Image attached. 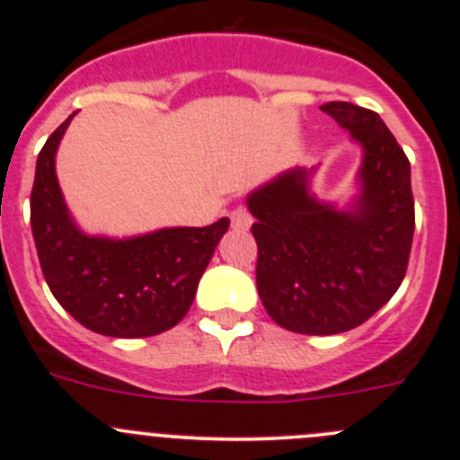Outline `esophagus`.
Instances as JSON below:
<instances>
[{
    "mask_svg": "<svg viewBox=\"0 0 460 460\" xmlns=\"http://www.w3.org/2000/svg\"><path fill=\"white\" fill-rule=\"evenodd\" d=\"M231 226H234L235 231H247L249 226H252V213L244 207H235L234 211H231Z\"/></svg>",
    "mask_w": 460,
    "mask_h": 460,
    "instance_id": "1",
    "label": "esophagus"
}]
</instances>
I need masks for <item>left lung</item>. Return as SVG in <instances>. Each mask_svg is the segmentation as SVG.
Segmentation results:
<instances>
[{
    "label": "left lung",
    "instance_id": "8db88e82",
    "mask_svg": "<svg viewBox=\"0 0 460 460\" xmlns=\"http://www.w3.org/2000/svg\"><path fill=\"white\" fill-rule=\"evenodd\" d=\"M320 109L365 148L354 207L318 202L305 169L278 175L247 200L260 300L280 327L307 336L372 318L401 287L414 238L410 160L380 115L351 102Z\"/></svg>",
    "mask_w": 460,
    "mask_h": 460
}]
</instances>
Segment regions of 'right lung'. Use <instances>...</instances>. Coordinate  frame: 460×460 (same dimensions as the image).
Masks as SVG:
<instances>
[{
  "label": "right lung",
  "instance_id": "obj_1",
  "mask_svg": "<svg viewBox=\"0 0 460 460\" xmlns=\"http://www.w3.org/2000/svg\"><path fill=\"white\" fill-rule=\"evenodd\" d=\"M71 118L55 128L37 155L31 226L41 273L58 303L91 332L113 338L155 336L187 316L229 217L131 240L84 235L68 216L55 175V151Z\"/></svg>",
  "mask_w": 460,
  "mask_h": 460
}]
</instances>
